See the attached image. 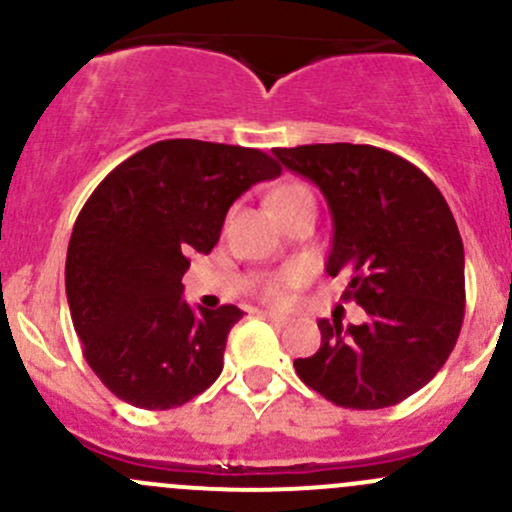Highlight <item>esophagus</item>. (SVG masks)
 Returning a JSON list of instances; mask_svg holds the SVG:
<instances>
[{"mask_svg": "<svg viewBox=\"0 0 512 512\" xmlns=\"http://www.w3.org/2000/svg\"><path fill=\"white\" fill-rule=\"evenodd\" d=\"M262 317H265L270 324H275V327H287V324H289V317H285V314L262 312Z\"/></svg>", "mask_w": 512, "mask_h": 512, "instance_id": "1", "label": "esophagus"}]
</instances>
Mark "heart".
Wrapping results in <instances>:
<instances>
[{
    "label": "heart",
    "instance_id": "obj_1",
    "mask_svg": "<svg viewBox=\"0 0 512 512\" xmlns=\"http://www.w3.org/2000/svg\"><path fill=\"white\" fill-rule=\"evenodd\" d=\"M282 190H285V188H282ZM302 280H304V272L299 270V267H292V270L277 272V275L267 277V280L262 282L260 294L267 299V302L285 304L289 299V294H292V289L297 287Z\"/></svg>",
    "mask_w": 512,
    "mask_h": 512
}]
</instances>
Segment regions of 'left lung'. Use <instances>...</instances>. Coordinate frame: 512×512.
Segmentation results:
<instances>
[{"label":"left lung","mask_w":512,"mask_h":512,"mask_svg":"<svg viewBox=\"0 0 512 512\" xmlns=\"http://www.w3.org/2000/svg\"><path fill=\"white\" fill-rule=\"evenodd\" d=\"M312 180L334 220L327 272L352 280L342 299L366 322L319 319L322 347L297 376L344 409L396 406L438 374L466 312L463 240L441 190L396 153L354 143L275 148Z\"/></svg>","instance_id":"obj_1"}]
</instances>
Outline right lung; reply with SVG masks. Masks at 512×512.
<instances>
[{
  "instance_id": "obj_1",
  "label": "right lung",
  "mask_w": 512,
  "mask_h": 512,
  "mask_svg": "<svg viewBox=\"0 0 512 512\" xmlns=\"http://www.w3.org/2000/svg\"><path fill=\"white\" fill-rule=\"evenodd\" d=\"M280 173L257 148L173 138L98 183L71 232L66 297L84 359L111 394L165 411L218 379L242 309H190L180 297L188 257L208 255L230 205Z\"/></svg>"
}]
</instances>
